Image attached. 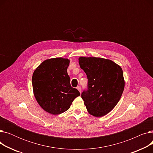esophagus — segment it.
Wrapping results in <instances>:
<instances>
[{"label": "esophagus", "instance_id": "1", "mask_svg": "<svg viewBox=\"0 0 153 153\" xmlns=\"http://www.w3.org/2000/svg\"><path fill=\"white\" fill-rule=\"evenodd\" d=\"M77 89L80 92V93L81 92V87H80V86H77Z\"/></svg>", "mask_w": 153, "mask_h": 153}]
</instances>
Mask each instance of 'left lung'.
I'll list each match as a JSON object with an SVG mask.
<instances>
[{"instance_id": "8db88e82", "label": "left lung", "mask_w": 153, "mask_h": 153, "mask_svg": "<svg viewBox=\"0 0 153 153\" xmlns=\"http://www.w3.org/2000/svg\"><path fill=\"white\" fill-rule=\"evenodd\" d=\"M79 63L88 79L87 90L81 94L88 112L96 117L105 115L116 106L123 94L122 68L102 58L80 57Z\"/></svg>"}]
</instances>
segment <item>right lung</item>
Listing matches in <instances>:
<instances>
[{"label":"right lung","instance_id":"add662e5","mask_svg":"<svg viewBox=\"0 0 153 153\" xmlns=\"http://www.w3.org/2000/svg\"><path fill=\"white\" fill-rule=\"evenodd\" d=\"M70 61L62 58L44 61L35 70L32 85L35 97L44 110L59 115L68 110L80 93L70 84L67 69Z\"/></svg>","mask_w":153,"mask_h":153}]
</instances>
